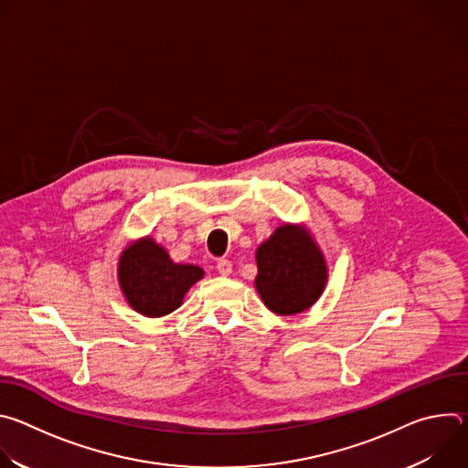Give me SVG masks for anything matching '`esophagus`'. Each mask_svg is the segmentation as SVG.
Returning <instances> with one entry per match:
<instances>
[{
  "label": "esophagus",
  "mask_w": 468,
  "mask_h": 468,
  "mask_svg": "<svg viewBox=\"0 0 468 468\" xmlns=\"http://www.w3.org/2000/svg\"><path fill=\"white\" fill-rule=\"evenodd\" d=\"M231 271H233V264H231L229 259L222 257V259L217 261V272H218L220 276H229Z\"/></svg>",
  "instance_id": "34e87169"
}]
</instances>
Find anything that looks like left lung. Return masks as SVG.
Returning <instances> with one entry per match:
<instances>
[{
  "label": "left lung",
  "instance_id": "1",
  "mask_svg": "<svg viewBox=\"0 0 468 468\" xmlns=\"http://www.w3.org/2000/svg\"><path fill=\"white\" fill-rule=\"evenodd\" d=\"M255 289L278 314H296L313 305L325 285V262L309 235L282 226L257 250Z\"/></svg>",
  "mask_w": 468,
  "mask_h": 468
}]
</instances>
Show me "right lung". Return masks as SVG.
Instances as JSON below:
<instances>
[{"label":"right lung","instance_id":"obj_1","mask_svg":"<svg viewBox=\"0 0 468 468\" xmlns=\"http://www.w3.org/2000/svg\"><path fill=\"white\" fill-rule=\"evenodd\" d=\"M118 276L129 305L146 314L163 316L177 309L185 292L202 280L194 264H176L152 239L133 244L120 257Z\"/></svg>","mask_w":468,"mask_h":468}]
</instances>
